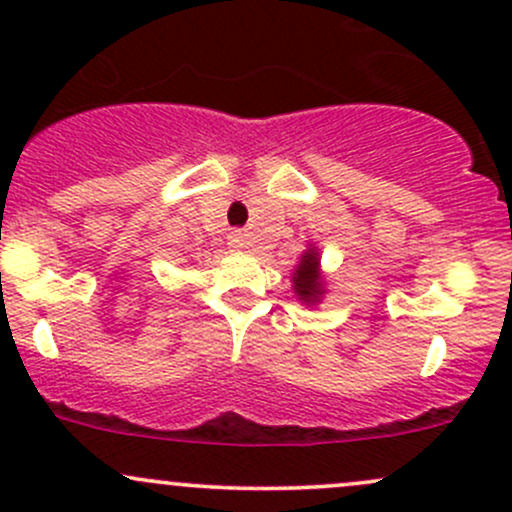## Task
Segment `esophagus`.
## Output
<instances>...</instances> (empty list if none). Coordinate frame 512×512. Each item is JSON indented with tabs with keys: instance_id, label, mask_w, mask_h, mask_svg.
<instances>
[{
	"instance_id": "1",
	"label": "esophagus",
	"mask_w": 512,
	"mask_h": 512,
	"mask_svg": "<svg viewBox=\"0 0 512 512\" xmlns=\"http://www.w3.org/2000/svg\"><path fill=\"white\" fill-rule=\"evenodd\" d=\"M228 245L233 247V250H245V235L240 233V230H233V233H230V240H228Z\"/></svg>"
}]
</instances>
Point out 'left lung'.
<instances>
[{"instance_id":"left-lung-1","label":"left lung","mask_w":512,"mask_h":512,"mask_svg":"<svg viewBox=\"0 0 512 512\" xmlns=\"http://www.w3.org/2000/svg\"><path fill=\"white\" fill-rule=\"evenodd\" d=\"M291 289H294L296 301H301L308 308L318 306L323 301L325 274L320 269V250L313 243L303 250L299 265L291 272Z\"/></svg>"}]
</instances>
